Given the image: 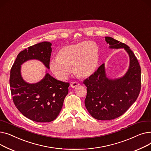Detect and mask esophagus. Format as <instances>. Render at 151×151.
Here are the masks:
<instances>
[{"label":"esophagus","instance_id":"1","mask_svg":"<svg viewBox=\"0 0 151 151\" xmlns=\"http://www.w3.org/2000/svg\"><path fill=\"white\" fill-rule=\"evenodd\" d=\"M80 85V83H78V82H73L71 84H70V86H71L72 88H76V87H77V86H78Z\"/></svg>","mask_w":151,"mask_h":151}]
</instances>
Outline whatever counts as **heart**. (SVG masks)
I'll return each mask as SVG.
<instances>
[{
    "mask_svg": "<svg viewBox=\"0 0 151 151\" xmlns=\"http://www.w3.org/2000/svg\"><path fill=\"white\" fill-rule=\"evenodd\" d=\"M99 61V48L96 43L82 41L62 47L58 52L57 57L50 60L49 68L61 81L68 78L73 66L76 75L86 78L95 73Z\"/></svg>",
    "mask_w": 151,
    "mask_h": 151,
    "instance_id": "heart-1",
    "label": "heart"
}]
</instances>
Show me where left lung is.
<instances>
[{
    "label": "left lung",
    "mask_w": 151,
    "mask_h": 151,
    "mask_svg": "<svg viewBox=\"0 0 151 151\" xmlns=\"http://www.w3.org/2000/svg\"><path fill=\"white\" fill-rule=\"evenodd\" d=\"M105 39L110 49H124L130 64L126 73L120 78H109L102 64L84 81L87 87L85 107L98 120H111L121 116L136 101L141 90V68L134 52L124 43L109 37Z\"/></svg>",
    "instance_id": "left-lung-1"
}]
</instances>
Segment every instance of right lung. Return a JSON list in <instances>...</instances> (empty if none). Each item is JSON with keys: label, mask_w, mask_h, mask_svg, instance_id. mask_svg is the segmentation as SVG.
Instances as JSON below:
<instances>
[{"label": "right lung", "mask_w": 151, "mask_h": 151, "mask_svg": "<svg viewBox=\"0 0 151 151\" xmlns=\"http://www.w3.org/2000/svg\"><path fill=\"white\" fill-rule=\"evenodd\" d=\"M52 44L44 41L29 47L17 55L11 69L10 85L16 108L25 116L38 122H51L59 114L69 83L61 82L46 73L40 82L29 83L22 78L21 65L30 60H37L49 69Z\"/></svg>", "instance_id": "right-lung-1"}]
</instances>
